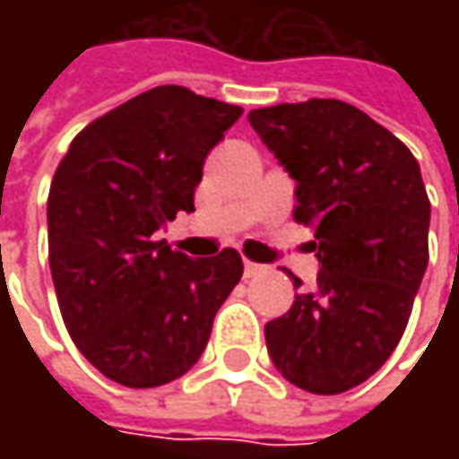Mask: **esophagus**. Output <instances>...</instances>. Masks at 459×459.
I'll return each mask as SVG.
<instances>
[{
  "label": "esophagus",
  "mask_w": 459,
  "mask_h": 459,
  "mask_svg": "<svg viewBox=\"0 0 459 459\" xmlns=\"http://www.w3.org/2000/svg\"><path fill=\"white\" fill-rule=\"evenodd\" d=\"M260 273H265V265L253 263V260H245V278H255Z\"/></svg>",
  "instance_id": "34e87169"
}]
</instances>
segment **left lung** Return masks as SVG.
I'll use <instances>...</instances> for the list:
<instances>
[{"instance_id":"1","label":"left lung","mask_w":459,"mask_h":459,"mask_svg":"<svg viewBox=\"0 0 459 459\" xmlns=\"http://www.w3.org/2000/svg\"><path fill=\"white\" fill-rule=\"evenodd\" d=\"M314 227L316 286L265 325L281 376L308 394L360 385L396 350L429 260V196L411 151L340 99L253 109ZM293 286L301 278L293 275Z\"/></svg>"}]
</instances>
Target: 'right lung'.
Listing matches in <instances>:
<instances>
[{"label": "right lung", "mask_w": 459, "mask_h": 459, "mask_svg": "<svg viewBox=\"0 0 459 459\" xmlns=\"http://www.w3.org/2000/svg\"><path fill=\"white\" fill-rule=\"evenodd\" d=\"M242 107L155 86L86 125L48 194V260L63 325L127 388L181 378L202 358L242 257H186L152 232L194 212L204 158Z\"/></svg>", "instance_id": "obj_1"}]
</instances>
